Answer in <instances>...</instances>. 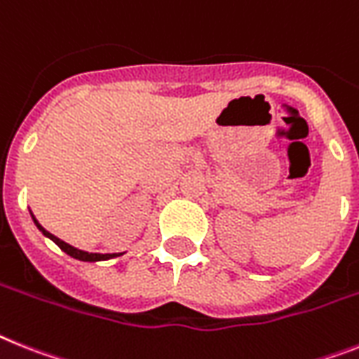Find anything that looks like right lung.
<instances>
[{
    "label": "right lung",
    "instance_id": "obj_1",
    "mask_svg": "<svg viewBox=\"0 0 359 359\" xmlns=\"http://www.w3.org/2000/svg\"><path fill=\"white\" fill-rule=\"evenodd\" d=\"M32 221H34V224L38 226V230H40L45 237H49L50 241H54V243H56V245H58L60 248H62L63 252H65V254L71 255V257H74V259H78V261H87V263H96V261H107V259H113V257H118V255H122V254H89V252H83V250H78V248H74V246L67 245L65 241H62V239H58V237H56V236H53L50 231L45 230L43 226H41L40 222L36 221V217H34V215H32Z\"/></svg>",
    "mask_w": 359,
    "mask_h": 359
}]
</instances>
